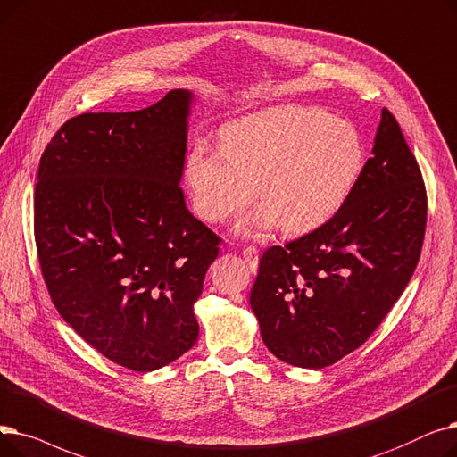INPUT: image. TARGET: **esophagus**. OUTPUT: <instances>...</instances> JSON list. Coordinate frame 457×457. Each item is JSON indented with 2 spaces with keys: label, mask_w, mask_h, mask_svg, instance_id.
I'll use <instances>...</instances> for the list:
<instances>
[{
  "label": "esophagus",
  "mask_w": 457,
  "mask_h": 457,
  "mask_svg": "<svg viewBox=\"0 0 457 457\" xmlns=\"http://www.w3.org/2000/svg\"><path fill=\"white\" fill-rule=\"evenodd\" d=\"M242 256H244V260L247 262L249 270L254 273L258 270V249L253 247V245H247V247L242 249Z\"/></svg>",
  "instance_id": "obj_1"
}]
</instances>
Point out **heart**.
<instances>
[{"label": "heart", "mask_w": 457, "mask_h": 457, "mask_svg": "<svg viewBox=\"0 0 457 457\" xmlns=\"http://www.w3.org/2000/svg\"><path fill=\"white\" fill-rule=\"evenodd\" d=\"M221 145L195 141L184 163L193 210L223 221L256 195L234 230L254 237L314 230L340 212L364 167L357 128L312 105H273L227 124Z\"/></svg>", "instance_id": "1"}]
</instances>
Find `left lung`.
I'll return each instance as SVG.
<instances>
[{"mask_svg":"<svg viewBox=\"0 0 457 457\" xmlns=\"http://www.w3.org/2000/svg\"><path fill=\"white\" fill-rule=\"evenodd\" d=\"M426 213L419 163L383 110L372 158L340 212L260 258L251 309L268 350L312 370L357 350L412 277Z\"/></svg>","mask_w":457,"mask_h":457,"instance_id":"left-lung-1","label":"left lung"}]
</instances>
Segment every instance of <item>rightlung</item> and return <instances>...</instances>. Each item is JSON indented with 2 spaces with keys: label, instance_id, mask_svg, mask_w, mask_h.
Instances as JSON below:
<instances>
[{
  "label": "right lung",
  "instance_id": "obj_1",
  "mask_svg": "<svg viewBox=\"0 0 457 457\" xmlns=\"http://www.w3.org/2000/svg\"><path fill=\"white\" fill-rule=\"evenodd\" d=\"M193 102L175 89L139 112L78 115L38 165L35 242L54 305L87 344L136 372L197 342L193 305L220 253L180 189Z\"/></svg>",
  "mask_w": 457,
  "mask_h": 457
}]
</instances>
